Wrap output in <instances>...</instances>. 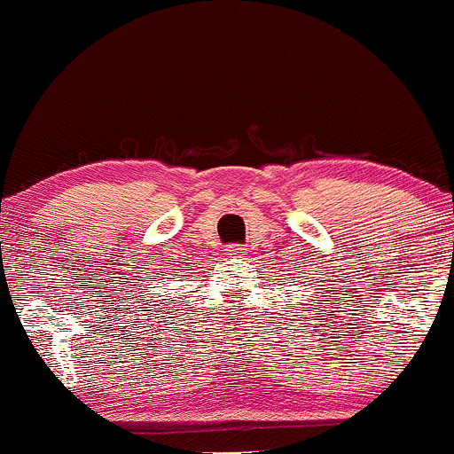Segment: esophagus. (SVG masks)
<instances>
[{"instance_id":"esophagus-1","label":"esophagus","mask_w":454,"mask_h":454,"mask_svg":"<svg viewBox=\"0 0 454 454\" xmlns=\"http://www.w3.org/2000/svg\"><path fill=\"white\" fill-rule=\"evenodd\" d=\"M225 255L227 258H242V255H247V249L242 245H229L225 249Z\"/></svg>"}]
</instances>
